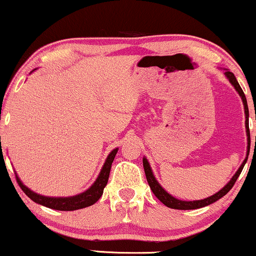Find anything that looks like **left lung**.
I'll list each match as a JSON object with an SVG mask.
<instances>
[{"label":"left lung","mask_w":256,"mask_h":256,"mask_svg":"<svg viewBox=\"0 0 256 256\" xmlns=\"http://www.w3.org/2000/svg\"><path fill=\"white\" fill-rule=\"evenodd\" d=\"M225 76L228 78V81L231 82V84L236 88V90L240 95L241 100H242L244 106V114H246V118H248V106H247L246 96H244V94L242 92V89H241L240 84H238V81H236V78L234 76V74H233L232 72H230L228 70H225ZM247 120H246V128H247L246 132H247V144H248V145H247V156H246V158H244V162L241 164L239 169H238L236 174L233 175V178L230 180V182L228 183V184H226L222 190H219L218 192H216L214 195L208 197V198L200 200L186 202V200H178V198H175V197H172V195H169V194L166 192V190L162 188V186L159 184V182L156 181V178H154L152 168H150L148 161H147L146 158H144V159H142V164H144V170H145V174H146L147 182H148L150 189H152V192H153L154 195L158 197V200L162 202V203L166 205V206H168V208H178V210H194V208H200L206 206V205H210L212 203H214L216 200H220L222 196H225L226 194H228L230 190L232 189V186H234L236 181L238 180V178H239L240 172H242V168H244V164L247 162L248 154H250V128H248V122Z\"/></svg>","instance_id":"left-lung-1"}]
</instances>
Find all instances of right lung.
Masks as SVG:
<instances>
[{"mask_svg":"<svg viewBox=\"0 0 256 256\" xmlns=\"http://www.w3.org/2000/svg\"><path fill=\"white\" fill-rule=\"evenodd\" d=\"M117 152H118V148H114V150H111V153L108 156L102 169H100L98 178H96V181L94 182V184L90 186V188L86 190L84 192L78 194L76 196L48 197V196L38 195V194H36L32 192V190L28 189V186H25L16 174L17 183H18L20 189L23 190L24 194L28 197V198H31L32 200L36 202V203L44 205L46 208H54V210H59V211H74V210H78V208L90 206V205L95 204L96 202L100 198V196H102L103 189L106 188L108 180H109L111 164L114 162V156H116Z\"/></svg>","mask_w":256,"mask_h":256,"instance_id":"right-lung-1","label":"right lung"}]
</instances>
